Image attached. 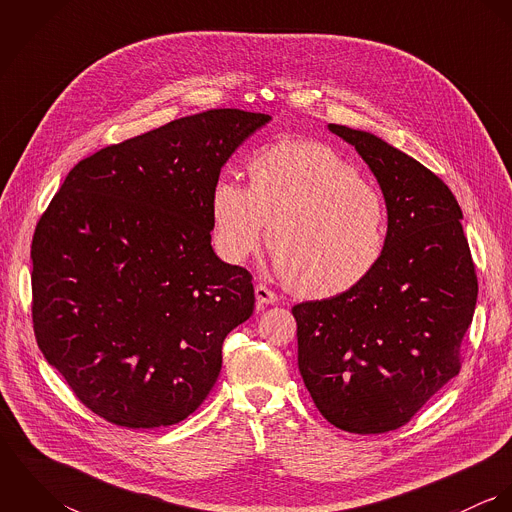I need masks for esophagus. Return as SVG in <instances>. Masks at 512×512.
<instances>
[{
    "mask_svg": "<svg viewBox=\"0 0 512 512\" xmlns=\"http://www.w3.org/2000/svg\"><path fill=\"white\" fill-rule=\"evenodd\" d=\"M254 292H256V299L260 305H276L278 303V295L264 284H256Z\"/></svg>",
    "mask_w": 512,
    "mask_h": 512,
    "instance_id": "34e87169",
    "label": "esophagus"
}]
</instances>
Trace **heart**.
I'll return each mask as SVG.
<instances>
[{"label": "heart", "instance_id": "b5f03b06", "mask_svg": "<svg viewBox=\"0 0 512 512\" xmlns=\"http://www.w3.org/2000/svg\"><path fill=\"white\" fill-rule=\"evenodd\" d=\"M250 187L220 177L211 191L220 254L242 262L262 242L278 270L307 297H333L359 286L380 262L388 240V207L359 167L321 142L284 140L248 163Z\"/></svg>", "mask_w": 512, "mask_h": 512}]
</instances>
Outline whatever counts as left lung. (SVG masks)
<instances>
[{
  "mask_svg": "<svg viewBox=\"0 0 512 512\" xmlns=\"http://www.w3.org/2000/svg\"><path fill=\"white\" fill-rule=\"evenodd\" d=\"M329 130L374 173L388 240L359 286L293 305L297 365L327 422L351 434H384L408 424L459 374L477 274L463 213L436 173L374 134Z\"/></svg>",
  "mask_w": 512,
  "mask_h": 512,
  "instance_id": "8db88e82",
  "label": "left lung"
}]
</instances>
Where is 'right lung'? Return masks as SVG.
I'll list each match as a JSON object with an SVG mask.
<instances>
[{
	"instance_id": "obj_1",
	"label": "right lung",
	"mask_w": 512,
	"mask_h": 512,
	"mask_svg": "<svg viewBox=\"0 0 512 512\" xmlns=\"http://www.w3.org/2000/svg\"><path fill=\"white\" fill-rule=\"evenodd\" d=\"M270 120L219 108L104 147L74 165L37 222V345L106 422L173 426L215 386L222 341L252 315L254 286L211 246V191Z\"/></svg>"
}]
</instances>
